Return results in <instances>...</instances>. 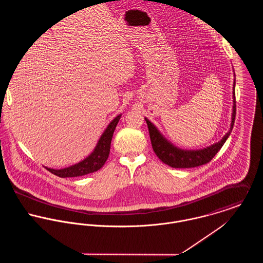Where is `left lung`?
Segmentation results:
<instances>
[{"label":"left lung","instance_id":"8db88e82","mask_svg":"<svg viewBox=\"0 0 263 263\" xmlns=\"http://www.w3.org/2000/svg\"><path fill=\"white\" fill-rule=\"evenodd\" d=\"M233 95H234V106H233L232 122H231L230 130L226 134L224 138L219 143H216L211 147H208L202 150L184 151L174 147L166 139L163 138V136L159 133V130L155 127V125L151 122L150 120L145 118L149 128L152 147L157 157L163 163L169 165L172 168H194V167L201 166L209 163L216 156V154L221 150V148L225 144L234 126L235 116H236L235 82H234Z\"/></svg>","mask_w":263,"mask_h":263}]
</instances>
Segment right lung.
Listing matches in <instances>:
<instances>
[{"label":"right lung","instance_id":"obj_1","mask_svg":"<svg viewBox=\"0 0 263 263\" xmlns=\"http://www.w3.org/2000/svg\"><path fill=\"white\" fill-rule=\"evenodd\" d=\"M119 119H120V114L117 115L109 123V125L107 126V128L105 129L103 135L101 136L95 150L93 151V153L88 158H86L82 162L75 164L71 167H68V168H64V169H60V170L50 169V168H46V169L50 173H52L59 177H62V178L83 176V175H87L89 173H93V172L99 170L105 164L106 160L108 159L113 133H114V129H115Z\"/></svg>","mask_w":263,"mask_h":263}]
</instances>
